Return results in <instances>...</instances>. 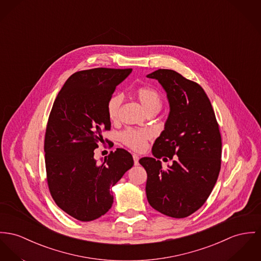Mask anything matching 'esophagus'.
<instances>
[{
    "mask_svg": "<svg viewBox=\"0 0 261 261\" xmlns=\"http://www.w3.org/2000/svg\"><path fill=\"white\" fill-rule=\"evenodd\" d=\"M133 160H134L135 166L139 165V156L137 154H133Z\"/></svg>",
    "mask_w": 261,
    "mask_h": 261,
    "instance_id": "1",
    "label": "esophagus"
}]
</instances>
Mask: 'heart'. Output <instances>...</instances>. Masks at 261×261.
<instances>
[{
	"instance_id": "1",
	"label": "heart",
	"mask_w": 261,
	"mask_h": 261,
	"mask_svg": "<svg viewBox=\"0 0 261 261\" xmlns=\"http://www.w3.org/2000/svg\"><path fill=\"white\" fill-rule=\"evenodd\" d=\"M135 96L140 101L142 106L147 112L159 111L162 107L160 93L151 86H142L135 90ZM123 102L122 94H114L107 103V114L111 121L119 118L121 105ZM152 137V132L148 129H127L120 135L122 142L129 148L142 151L146 148L147 140Z\"/></svg>"
}]
</instances>
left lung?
<instances>
[{"instance_id": "left-lung-1", "label": "left lung", "mask_w": 261, "mask_h": 261, "mask_svg": "<svg viewBox=\"0 0 261 261\" xmlns=\"http://www.w3.org/2000/svg\"><path fill=\"white\" fill-rule=\"evenodd\" d=\"M147 77L159 81L170 106L164 130L152 148L155 158L139 160L148 177L147 200L161 214L182 219L201 207L218 180L219 125L211 101L198 83L171 69H158ZM174 154L178 157L164 170L159 159L171 160Z\"/></svg>"}]
</instances>
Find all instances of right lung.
I'll return each instance as SVG.
<instances>
[{"instance_id": "obj_1", "label": "right lung", "mask_w": 261, "mask_h": 261, "mask_svg": "<svg viewBox=\"0 0 261 261\" xmlns=\"http://www.w3.org/2000/svg\"><path fill=\"white\" fill-rule=\"evenodd\" d=\"M131 72L104 67L75 72L54 102L44 138L47 184L56 203L79 221L96 220L110 210L111 188L134 165L124 149L100 164L94 158L102 132L111 127L107 103Z\"/></svg>"}]
</instances>
